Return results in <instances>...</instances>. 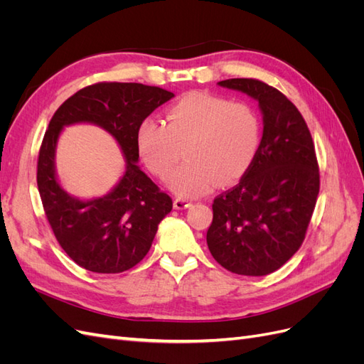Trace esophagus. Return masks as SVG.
<instances>
[{
    "label": "esophagus",
    "instance_id": "34e87169",
    "mask_svg": "<svg viewBox=\"0 0 364 364\" xmlns=\"http://www.w3.org/2000/svg\"><path fill=\"white\" fill-rule=\"evenodd\" d=\"M173 206L176 209H185V208H190L191 206V202L190 200H185V199H176L173 202Z\"/></svg>",
    "mask_w": 364,
    "mask_h": 364
}]
</instances>
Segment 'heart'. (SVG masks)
Wrapping results in <instances>:
<instances>
[{
    "mask_svg": "<svg viewBox=\"0 0 364 364\" xmlns=\"http://www.w3.org/2000/svg\"><path fill=\"white\" fill-rule=\"evenodd\" d=\"M136 147L149 170L167 179L183 150L185 162L168 181L174 194L199 197L215 183L243 176L259 147V121L252 109L206 92H190L167 107L165 121L146 118Z\"/></svg>",
    "mask_w": 364,
    "mask_h": 364,
    "instance_id": "b5f03b06",
    "label": "heart"
}]
</instances>
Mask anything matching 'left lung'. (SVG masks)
<instances>
[{"label": "left lung", "instance_id": "left-lung-1", "mask_svg": "<svg viewBox=\"0 0 364 364\" xmlns=\"http://www.w3.org/2000/svg\"><path fill=\"white\" fill-rule=\"evenodd\" d=\"M217 85L258 103L262 138L238 185L214 200L206 243L229 272L264 277L284 266L305 238L318 194L313 138L297 107L274 87L255 79Z\"/></svg>", "mask_w": 364, "mask_h": 364}]
</instances>
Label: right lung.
Returning a JSON list of instances; mask_svg holds the SVG:
<instances>
[{
    "label": "right lung",
    "mask_w": 364,
    "mask_h": 364,
    "mask_svg": "<svg viewBox=\"0 0 364 364\" xmlns=\"http://www.w3.org/2000/svg\"><path fill=\"white\" fill-rule=\"evenodd\" d=\"M173 92L142 83H95L75 92L53 115L38 159V188L56 240L80 267L121 273L147 255L158 225L173 202L139 168L136 130ZM73 124L106 129L125 156V173L107 195L79 200L58 182L55 149L61 130Z\"/></svg>",
    "instance_id": "1"
}]
</instances>
